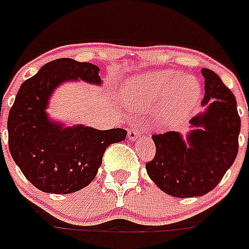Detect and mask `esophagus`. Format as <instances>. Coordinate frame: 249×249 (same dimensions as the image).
Wrapping results in <instances>:
<instances>
[{
  "label": "esophagus",
  "mask_w": 249,
  "mask_h": 249,
  "mask_svg": "<svg viewBox=\"0 0 249 249\" xmlns=\"http://www.w3.org/2000/svg\"><path fill=\"white\" fill-rule=\"evenodd\" d=\"M141 135V131L139 130V128H136V127H134V128H131L130 131H128V139H130L131 141H135L137 139V137H140Z\"/></svg>",
  "instance_id": "esophagus-1"
}]
</instances>
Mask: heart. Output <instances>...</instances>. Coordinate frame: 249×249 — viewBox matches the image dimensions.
<instances>
[{"label": "heart", "instance_id": "heart-1", "mask_svg": "<svg viewBox=\"0 0 249 249\" xmlns=\"http://www.w3.org/2000/svg\"><path fill=\"white\" fill-rule=\"evenodd\" d=\"M200 93L198 79L188 73L171 71H148L131 78L127 85V101L135 109L160 107L164 122L181 118L196 104Z\"/></svg>", "mask_w": 249, "mask_h": 249}]
</instances>
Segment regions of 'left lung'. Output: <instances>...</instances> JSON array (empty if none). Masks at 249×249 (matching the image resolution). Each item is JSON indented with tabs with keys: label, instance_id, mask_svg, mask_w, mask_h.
<instances>
[{
	"label": "left lung",
	"instance_id": "1",
	"mask_svg": "<svg viewBox=\"0 0 249 249\" xmlns=\"http://www.w3.org/2000/svg\"><path fill=\"white\" fill-rule=\"evenodd\" d=\"M204 77L203 112L190 119L185 137L176 131L154 135L156 157L146 163L149 178L178 198L200 196L216 188L238 154L240 117L232 92L210 69Z\"/></svg>",
	"mask_w": 249,
	"mask_h": 249
}]
</instances>
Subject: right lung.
Masks as SVG:
<instances>
[{
  "label": "right lung",
  "mask_w": 249,
  "mask_h": 249,
  "mask_svg": "<svg viewBox=\"0 0 249 249\" xmlns=\"http://www.w3.org/2000/svg\"><path fill=\"white\" fill-rule=\"evenodd\" d=\"M99 67L74 59H56L27 79L17 93L7 119L11 157L28 181L41 192L69 194L95 178L110 144L126 139L123 128L96 130L68 126L50 118L53 91L67 82L101 86Z\"/></svg>",
  "instance_id": "right-lung-1"
}]
</instances>
